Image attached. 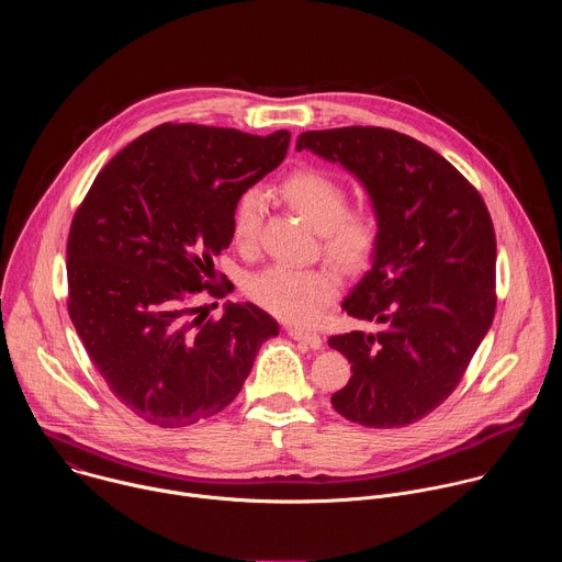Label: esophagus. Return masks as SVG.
Segmentation results:
<instances>
[{"label":"esophagus","mask_w":562,"mask_h":562,"mask_svg":"<svg viewBox=\"0 0 562 562\" xmlns=\"http://www.w3.org/2000/svg\"><path fill=\"white\" fill-rule=\"evenodd\" d=\"M286 334L293 340L304 342L308 349H319V347H323V338H319V334H315V331H306V329H297V327H286Z\"/></svg>","instance_id":"1"}]
</instances>
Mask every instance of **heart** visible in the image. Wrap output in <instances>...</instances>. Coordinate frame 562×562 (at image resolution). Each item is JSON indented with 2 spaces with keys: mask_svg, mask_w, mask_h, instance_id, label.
I'll list each match as a JSON object with an SVG mask.
<instances>
[{
  "mask_svg": "<svg viewBox=\"0 0 562 562\" xmlns=\"http://www.w3.org/2000/svg\"><path fill=\"white\" fill-rule=\"evenodd\" d=\"M282 200L317 233L319 249L345 273H362L380 245V217L371 206H349L347 187L319 169H297L278 187ZM265 195L247 189L233 204L231 235L237 249L254 251L260 243ZM340 280L327 269L269 267L247 280V295L271 315L293 325H308L338 295Z\"/></svg>",
  "mask_w": 562,
  "mask_h": 562,
  "instance_id": "heart-1",
  "label": "heart"
}]
</instances>
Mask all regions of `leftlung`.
I'll return each mask as SVG.
<instances>
[{"mask_svg":"<svg viewBox=\"0 0 562 562\" xmlns=\"http://www.w3.org/2000/svg\"><path fill=\"white\" fill-rule=\"evenodd\" d=\"M295 148L351 171L380 217L371 271L342 304L378 331L329 338L351 362V378L331 405L362 427L418 423L453 393L494 323L492 215L456 167L405 133L306 131Z\"/></svg>","mask_w":562,"mask_h":562,"instance_id":"obj_1","label":"left lung"}]
</instances>
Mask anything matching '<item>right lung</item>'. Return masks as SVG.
Masks as SVG:
<instances>
[{
    "label": "right lung",
    "mask_w": 562,
    "mask_h": 562,
    "mask_svg": "<svg viewBox=\"0 0 562 562\" xmlns=\"http://www.w3.org/2000/svg\"><path fill=\"white\" fill-rule=\"evenodd\" d=\"M267 137L202 124H159L124 146L77 206L68 245V315L91 362L137 418L187 427L222 412L258 349L280 334L245 302L213 319L195 300L231 245L235 200L286 155Z\"/></svg>",
    "instance_id": "obj_1"
}]
</instances>
